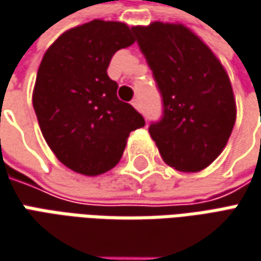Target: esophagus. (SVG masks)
<instances>
[{"label":"esophagus","instance_id":"esophagus-1","mask_svg":"<svg viewBox=\"0 0 261 261\" xmlns=\"http://www.w3.org/2000/svg\"><path fill=\"white\" fill-rule=\"evenodd\" d=\"M131 105L137 109V111H142V102H140V99H134V100L131 102Z\"/></svg>","mask_w":261,"mask_h":261}]
</instances>
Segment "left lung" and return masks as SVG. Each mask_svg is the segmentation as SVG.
Wrapping results in <instances>:
<instances>
[{
  "label": "left lung",
  "instance_id": "1",
  "mask_svg": "<svg viewBox=\"0 0 261 261\" xmlns=\"http://www.w3.org/2000/svg\"><path fill=\"white\" fill-rule=\"evenodd\" d=\"M162 95L164 115L149 133L165 164L198 172L223 150L237 118L232 86L210 48L179 23L134 26Z\"/></svg>",
  "mask_w": 261,
  "mask_h": 261
}]
</instances>
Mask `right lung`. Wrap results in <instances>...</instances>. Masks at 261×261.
<instances>
[{
	"label": "right lung",
	"instance_id": "obj_1",
	"mask_svg": "<svg viewBox=\"0 0 261 261\" xmlns=\"http://www.w3.org/2000/svg\"><path fill=\"white\" fill-rule=\"evenodd\" d=\"M133 32L121 21L92 20L64 32L42 58L33 108L48 146L74 172L112 169L131 131L144 125L107 73L114 54L136 42Z\"/></svg>",
	"mask_w": 261,
	"mask_h": 261
}]
</instances>
